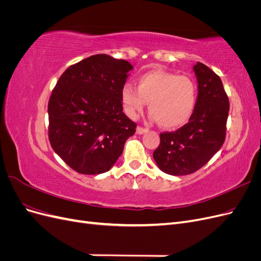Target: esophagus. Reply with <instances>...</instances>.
Segmentation results:
<instances>
[{
	"label": "esophagus",
	"mask_w": 261,
	"mask_h": 261,
	"mask_svg": "<svg viewBox=\"0 0 261 261\" xmlns=\"http://www.w3.org/2000/svg\"><path fill=\"white\" fill-rule=\"evenodd\" d=\"M146 132H148V129H147V128L141 127V126H137V128H136V133L138 134V135H143V134H145Z\"/></svg>",
	"instance_id": "esophagus-1"
}]
</instances>
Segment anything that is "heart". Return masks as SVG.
<instances>
[{
  "label": "heart",
  "mask_w": 261,
  "mask_h": 261,
  "mask_svg": "<svg viewBox=\"0 0 261 261\" xmlns=\"http://www.w3.org/2000/svg\"><path fill=\"white\" fill-rule=\"evenodd\" d=\"M137 89L126 84L121 91L124 112L136 118L149 102V118L164 128L185 125L194 113L197 86L191 77L165 70H151L136 80Z\"/></svg>",
  "instance_id": "b5f03b06"
}]
</instances>
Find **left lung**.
I'll use <instances>...</instances> for the list:
<instances>
[{"mask_svg":"<svg viewBox=\"0 0 261 261\" xmlns=\"http://www.w3.org/2000/svg\"><path fill=\"white\" fill-rule=\"evenodd\" d=\"M198 83L194 113L175 132L160 135L153 159L162 172L187 175L202 168L222 147L230 103L221 78L200 62L193 67Z\"/></svg>","mask_w":261,"mask_h":261,"instance_id":"obj_1","label":"left lung"}]
</instances>
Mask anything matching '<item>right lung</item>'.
<instances>
[{
  "mask_svg": "<svg viewBox=\"0 0 261 261\" xmlns=\"http://www.w3.org/2000/svg\"><path fill=\"white\" fill-rule=\"evenodd\" d=\"M130 63L96 54L69 66L55 85L48 105L50 144L68 167L101 174L123 152L136 123L123 113L121 91Z\"/></svg>",
  "mask_w": 261,
  "mask_h": 261,
  "instance_id": "obj_1",
  "label": "right lung"
}]
</instances>
